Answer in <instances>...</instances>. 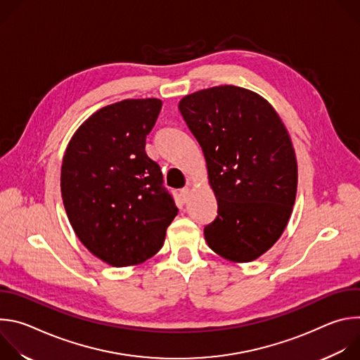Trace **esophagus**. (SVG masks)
<instances>
[{
    "label": "esophagus",
    "mask_w": 360,
    "mask_h": 360,
    "mask_svg": "<svg viewBox=\"0 0 360 360\" xmlns=\"http://www.w3.org/2000/svg\"><path fill=\"white\" fill-rule=\"evenodd\" d=\"M179 195L182 196L184 202H186V200H188V198H189V188H188V186H186V188H182V189L179 191Z\"/></svg>",
    "instance_id": "34e87169"
}]
</instances>
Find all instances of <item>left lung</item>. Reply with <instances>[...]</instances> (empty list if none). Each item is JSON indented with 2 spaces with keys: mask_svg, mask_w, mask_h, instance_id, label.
<instances>
[{
  "mask_svg": "<svg viewBox=\"0 0 360 360\" xmlns=\"http://www.w3.org/2000/svg\"><path fill=\"white\" fill-rule=\"evenodd\" d=\"M178 108L218 200L205 240L226 261L258 259L283 233L296 198L297 162L285 124L264 96L236 85L185 95Z\"/></svg>",
  "mask_w": 360,
  "mask_h": 360,
  "instance_id": "8db88e82",
  "label": "left lung"
}]
</instances>
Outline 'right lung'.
I'll return each mask as SVG.
<instances>
[{
  "label": "right lung",
  "mask_w": 360,
  "mask_h": 360,
  "mask_svg": "<svg viewBox=\"0 0 360 360\" xmlns=\"http://www.w3.org/2000/svg\"><path fill=\"white\" fill-rule=\"evenodd\" d=\"M162 101L124 99L94 112L75 131L61 167V195L82 245L102 262H145L164 245L178 208L162 172L145 152Z\"/></svg>",
  "instance_id": "obj_1"
}]
</instances>
